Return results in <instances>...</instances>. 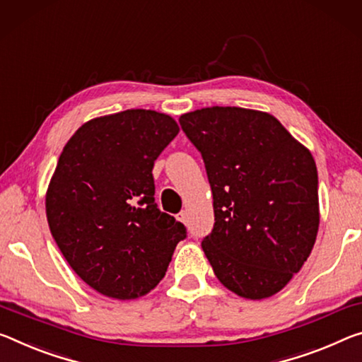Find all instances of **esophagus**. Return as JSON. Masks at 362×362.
<instances>
[{
	"instance_id": "1",
	"label": "esophagus",
	"mask_w": 362,
	"mask_h": 362,
	"mask_svg": "<svg viewBox=\"0 0 362 362\" xmlns=\"http://www.w3.org/2000/svg\"><path fill=\"white\" fill-rule=\"evenodd\" d=\"M177 221H180V222H183V223H187V222H188V214H187V211H180L179 214H177Z\"/></svg>"
}]
</instances>
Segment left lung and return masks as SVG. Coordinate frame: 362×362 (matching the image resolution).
Returning <instances> with one entry per match:
<instances>
[{
	"mask_svg": "<svg viewBox=\"0 0 362 362\" xmlns=\"http://www.w3.org/2000/svg\"><path fill=\"white\" fill-rule=\"evenodd\" d=\"M179 122L202 153L214 199V227L202 246L216 277L250 300L275 295L317 235L313 154L267 112L214 106Z\"/></svg>",
	"mask_w": 362,
	"mask_h": 362,
	"instance_id": "1",
	"label": "left lung"
}]
</instances>
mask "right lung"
Masks as SVG:
<instances>
[{
	"mask_svg": "<svg viewBox=\"0 0 362 362\" xmlns=\"http://www.w3.org/2000/svg\"><path fill=\"white\" fill-rule=\"evenodd\" d=\"M179 134L146 109L83 124L62 150L47 193L57 248L85 284L117 300L156 286L187 227L154 203V160Z\"/></svg>",
	"mask_w": 362,
	"mask_h": 362,
	"instance_id": "1",
	"label": "right lung"
}]
</instances>
